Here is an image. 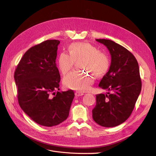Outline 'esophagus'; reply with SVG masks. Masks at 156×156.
I'll list each match as a JSON object with an SVG mask.
<instances>
[{"label":"esophagus","mask_w":156,"mask_h":156,"mask_svg":"<svg viewBox=\"0 0 156 156\" xmlns=\"http://www.w3.org/2000/svg\"><path fill=\"white\" fill-rule=\"evenodd\" d=\"M75 96L79 97V96H81L84 95V93H82V92H80V91H76L75 93Z\"/></svg>","instance_id":"obj_1"}]
</instances>
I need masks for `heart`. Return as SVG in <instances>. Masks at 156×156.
Listing matches in <instances>:
<instances>
[{"instance_id": "1", "label": "heart", "mask_w": 156, "mask_h": 156, "mask_svg": "<svg viewBox=\"0 0 156 156\" xmlns=\"http://www.w3.org/2000/svg\"><path fill=\"white\" fill-rule=\"evenodd\" d=\"M69 53L62 52L58 58V68L65 75L70 72L75 62L81 60V67L90 70L96 76L106 73L110 67V60L107 55L99 51L93 44L86 42H75L69 46ZM87 73L72 72L66 75L63 80V85L72 90L85 91L90 90L94 83V78Z\"/></svg>"}]
</instances>
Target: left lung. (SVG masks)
I'll return each instance as SVG.
<instances>
[{
	"instance_id": "left-lung-1",
	"label": "left lung",
	"mask_w": 156,
	"mask_h": 156,
	"mask_svg": "<svg viewBox=\"0 0 156 156\" xmlns=\"http://www.w3.org/2000/svg\"><path fill=\"white\" fill-rule=\"evenodd\" d=\"M107 47L111 55L108 71L99 86L112 93L96 95L93 119L104 127H114L130 116L141 90L138 62L129 51L108 39H96Z\"/></svg>"
}]
</instances>
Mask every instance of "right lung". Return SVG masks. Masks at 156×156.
<instances>
[{
	"label": "right lung",
	"instance_id": "right-lung-1",
	"mask_svg": "<svg viewBox=\"0 0 156 156\" xmlns=\"http://www.w3.org/2000/svg\"><path fill=\"white\" fill-rule=\"evenodd\" d=\"M60 42L47 40L29 49L14 74L20 107L34 122L44 126L57 125L67 119L75 97L72 90L55 95L60 90V76L55 63Z\"/></svg>",
	"mask_w": 156,
	"mask_h": 156
}]
</instances>
